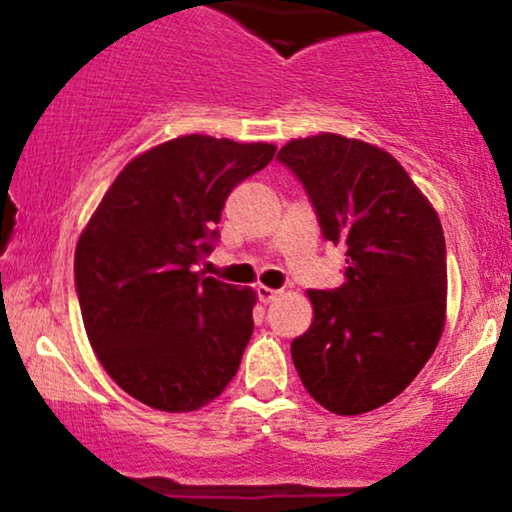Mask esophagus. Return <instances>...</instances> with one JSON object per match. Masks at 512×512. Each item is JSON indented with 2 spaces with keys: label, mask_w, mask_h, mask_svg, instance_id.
Returning a JSON list of instances; mask_svg holds the SVG:
<instances>
[{
  "label": "esophagus",
  "mask_w": 512,
  "mask_h": 512,
  "mask_svg": "<svg viewBox=\"0 0 512 512\" xmlns=\"http://www.w3.org/2000/svg\"><path fill=\"white\" fill-rule=\"evenodd\" d=\"M256 293H258V300H261L263 305H268V303H272V300H275V298H279V293H282V291L270 289V286H258Z\"/></svg>",
  "instance_id": "1"
}]
</instances>
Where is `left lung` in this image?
Returning a JSON list of instances; mask_svg holds the SVG:
<instances>
[{
  "mask_svg": "<svg viewBox=\"0 0 512 512\" xmlns=\"http://www.w3.org/2000/svg\"><path fill=\"white\" fill-rule=\"evenodd\" d=\"M277 158L303 181L321 233L347 247L345 282L307 291L314 317L291 342L307 394L335 415L396 398L436 352L445 328L443 226L429 198L380 146L321 132Z\"/></svg>",
  "mask_w": 512,
  "mask_h": 512,
  "instance_id": "1",
  "label": "left lung"
}]
</instances>
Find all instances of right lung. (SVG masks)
Instances as JSON below:
<instances>
[{
  "mask_svg": "<svg viewBox=\"0 0 512 512\" xmlns=\"http://www.w3.org/2000/svg\"><path fill=\"white\" fill-rule=\"evenodd\" d=\"M277 146L209 135L139 153L81 230L74 254L83 326L111 380L163 412L212 403L254 333L256 291L202 277L228 193Z\"/></svg>",
  "mask_w": 512,
  "mask_h": 512,
  "instance_id": "1",
  "label": "right lung"
}]
</instances>
